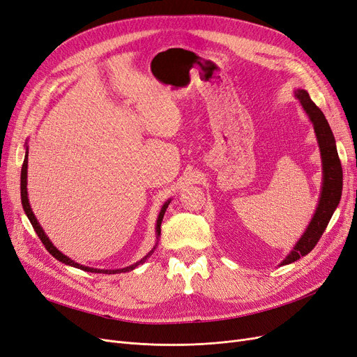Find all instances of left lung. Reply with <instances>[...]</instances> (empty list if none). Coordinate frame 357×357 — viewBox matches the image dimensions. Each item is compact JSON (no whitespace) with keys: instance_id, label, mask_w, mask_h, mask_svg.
Here are the masks:
<instances>
[{"instance_id":"8db88e82","label":"left lung","mask_w":357,"mask_h":357,"mask_svg":"<svg viewBox=\"0 0 357 357\" xmlns=\"http://www.w3.org/2000/svg\"><path fill=\"white\" fill-rule=\"evenodd\" d=\"M294 94L298 98L300 104L303 105V109H305L306 114L309 116L310 122L313 123L316 139H318L322 157L324 182L319 197V204L316 207V212L309 223V227L306 228L305 234L301 235V238L297 241L294 248L289 252V255L281 261V265L293 263L312 252L314 245L318 244L324 231L326 229L329 220H331V216L334 215L335 208L340 203L342 191V169L337 153V145L333 130L329 128L328 121L321 112V109L310 100L307 91L297 89Z\"/></svg>"}]
</instances>
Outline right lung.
Instances as JSON below:
<instances>
[{"mask_svg":"<svg viewBox=\"0 0 357 357\" xmlns=\"http://www.w3.org/2000/svg\"><path fill=\"white\" fill-rule=\"evenodd\" d=\"M28 153H29V151H28V149H26V155H24V162H23V165H22V175H20V195H22V204H23V210H24L26 216H28V219L31 220L35 232H36L38 236H39V240L43 241V244L45 245V248L48 250V253H50L51 256H54L57 260H60L61 263H64V265H69V266H73V268H77V269H82V271H85V272H94V273H122V272H129V271H132V269H135L138 265H141V263H144V260L147 259V257L154 252L155 247H154V248L151 250V252H150L147 256H145L144 259H141L139 261H137L135 265H130V266L123 268V269H114V271L88 268V266H84V265H79V263H76L75 260L69 259L68 256H64V255L60 252V250H57V248L54 247V244H52V243L50 241L47 234L44 232L43 227L39 225V222H38V219L35 218V215H33V212H32V208H31L29 199H28V188H26V185H28ZM169 203H170V200H167V202L163 204V207H162V210H160V213H158L157 225H155L157 238H158V236H160V225H162V220H163V216H165V212H166V208H167Z\"/></svg>","mask_w":357,"mask_h":357,"instance_id":"add662e5","label":"right lung"}]
</instances>
